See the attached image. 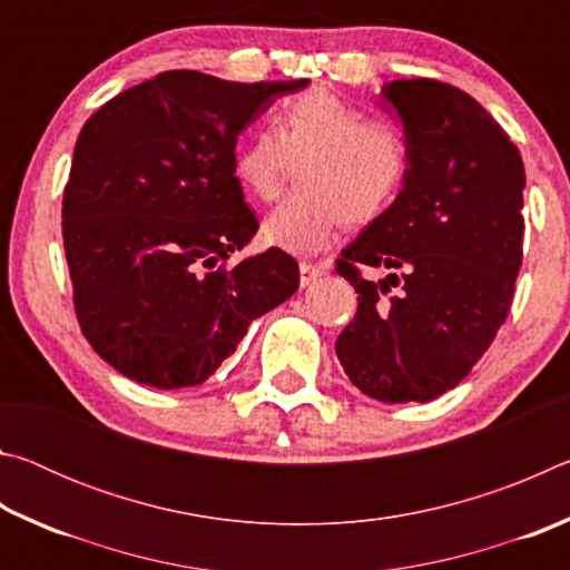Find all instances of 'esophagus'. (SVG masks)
<instances>
[{"instance_id": "esophagus-1", "label": "esophagus", "mask_w": 570, "mask_h": 570, "mask_svg": "<svg viewBox=\"0 0 570 570\" xmlns=\"http://www.w3.org/2000/svg\"><path fill=\"white\" fill-rule=\"evenodd\" d=\"M322 276H324V266L306 264V262L298 264V282H302V286L314 284L316 278H322Z\"/></svg>"}]
</instances>
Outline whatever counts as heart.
<instances>
[{"instance_id": "heart-1", "label": "heart", "mask_w": 570, "mask_h": 570, "mask_svg": "<svg viewBox=\"0 0 570 570\" xmlns=\"http://www.w3.org/2000/svg\"><path fill=\"white\" fill-rule=\"evenodd\" d=\"M294 160L298 183L266 216L264 238L288 254H314L346 220L366 224L392 204L410 173V140L394 122L312 88L286 98L274 128L256 130L236 150L234 173L250 196L272 200Z\"/></svg>"}]
</instances>
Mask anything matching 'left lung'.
Returning a JSON list of instances; mask_svg holds the SVG:
<instances>
[{
    "instance_id": "left-lung-1",
    "label": "left lung",
    "mask_w": 570,
    "mask_h": 570,
    "mask_svg": "<svg viewBox=\"0 0 570 570\" xmlns=\"http://www.w3.org/2000/svg\"><path fill=\"white\" fill-rule=\"evenodd\" d=\"M382 100L410 140V173L336 258L360 294L336 356L366 397L430 402L468 377L513 304L525 170L493 115L452 85L394 80ZM364 267L391 274L372 283Z\"/></svg>"
}]
</instances>
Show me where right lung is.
<instances>
[{"instance_id": "add662e5", "label": "right lung", "mask_w": 570, "mask_h": 570, "mask_svg": "<svg viewBox=\"0 0 570 570\" xmlns=\"http://www.w3.org/2000/svg\"><path fill=\"white\" fill-rule=\"evenodd\" d=\"M306 85L170 70L85 122L62 198L65 256L85 340L128 380L204 384L298 288L282 248L224 262L258 230L234 173L238 135Z\"/></svg>"}]
</instances>
